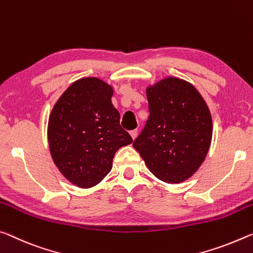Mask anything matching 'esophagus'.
I'll return each mask as SVG.
<instances>
[{
  "mask_svg": "<svg viewBox=\"0 0 253 253\" xmlns=\"http://www.w3.org/2000/svg\"><path fill=\"white\" fill-rule=\"evenodd\" d=\"M136 134H138V130H132L130 131V135L132 136V139H135L136 138Z\"/></svg>",
  "mask_w": 253,
  "mask_h": 253,
  "instance_id": "esophagus-1",
  "label": "esophagus"
}]
</instances>
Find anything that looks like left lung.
I'll use <instances>...</instances> for the list:
<instances>
[{"label": "left lung", "mask_w": 253, "mask_h": 253, "mask_svg": "<svg viewBox=\"0 0 253 253\" xmlns=\"http://www.w3.org/2000/svg\"><path fill=\"white\" fill-rule=\"evenodd\" d=\"M149 118L133 147L154 175L178 184L192 177L208 155L212 118L192 84L167 77L147 88Z\"/></svg>", "instance_id": "left-lung-1"}]
</instances>
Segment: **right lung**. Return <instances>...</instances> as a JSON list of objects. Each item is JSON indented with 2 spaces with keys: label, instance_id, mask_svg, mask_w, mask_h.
<instances>
[{
  "label": "right lung",
  "instance_id": "obj_1",
  "mask_svg": "<svg viewBox=\"0 0 253 253\" xmlns=\"http://www.w3.org/2000/svg\"><path fill=\"white\" fill-rule=\"evenodd\" d=\"M113 88L98 78L73 83L53 106L48 142L53 163L74 185L89 188L111 171L115 152L132 143L111 102Z\"/></svg>",
  "mask_w": 253,
  "mask_h": 253
}]
</instances>
